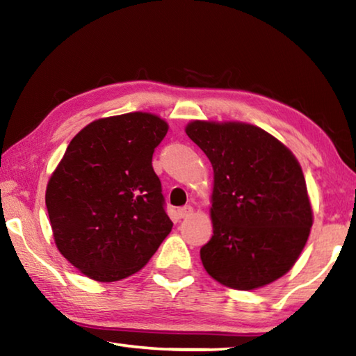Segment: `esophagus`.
<instances>
[{
  "label": "esophagus",
  "mask_w": 356,
  "mask_h": 356,
  "mask_svg": "<svg viewBox=\"0 0 356 356\" xmlns=\"http://www.w3.org/2000/svg\"><path fill=\"white\" fill-rule=\"evenodd\" d=\"M177 213H179L180 218H188V216L193 213V207H191V206L180 207V209L177 210Z\"/></svg>",
  "instance_id": "obj_1"
}]
</instances>
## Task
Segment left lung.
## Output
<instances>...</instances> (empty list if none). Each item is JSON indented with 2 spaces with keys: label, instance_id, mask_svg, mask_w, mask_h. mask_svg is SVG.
<instances>
[{
  "label": "left lung",
  "instance_id": "left-lung-1",
  "mask_svg": "<svg viewBox=\"0 0 356 356\" xmlns=\"http://www.w3.org/2000/svg\"><path fill=\"white\" fill-rule=\"evenodd\" d=\"M185 131L213 168V236L201 248L204 268L238 291L281 278L298 259L312 226L297 159L251 124L193 120Z\"/></svg>",
  "mask_w": 356,
  "mask_h": 356
}]
</instances>
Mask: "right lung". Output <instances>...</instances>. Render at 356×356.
I'll return each instance as SVG.
<instances>
[{
	"mask_svg": "<svg viewBox=\"0 0 356 356\" xmlns=\"http://www.w3.org/2000/svg\"><path fill=\"white\" fill-rule=\"evenodd\" d=\"M168 131L150 113L86 125L47 185L45 204L61 254L88 278L136 273L171 232L152 155Z\"/></svg>",
	"mask_w": 356,
	"mask_h": 356,
	"instance_id": "obj_1",
	"label": "right lung"
}]
</instances>
